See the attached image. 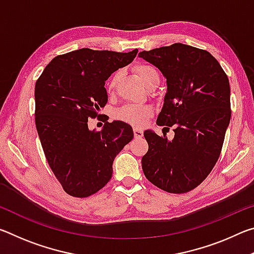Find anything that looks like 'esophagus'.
I'll return each mask as SVG.
<instances>
[{"label":"esophagus","mask_w":254,"mask_h":254,"mask_svg":"<svg viewBox=\"0 0 254 254\" xmlns=\"http://www.w3.org/2000/svg\"><path fill=\"white\" fill-rule=\"evenodd\" d=\"M133 133H134V136L135 137H141L143 135V131L141 130L139 127H134L133 128Z\"/></svg>","instance_id":"34e87169"}]
</instances>
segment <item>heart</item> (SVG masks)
<instances>
[{
	"mask_svg": "<svg viewBox=\"0 0 254 254\" xmlns=\"http://www.w3.org/2000/svg\"><path fill=\"white\" fill-rule=\"evenodd\" d=\"M134 70L140 77L142 83L149 87L150 85L154 83L156 80L160 79L158 70L151 65L148 64H139L134 67ZM120 77V72L117 71L111 76V78L107 81L106 89L109 93H112L117 87L118 80ZM152 113L151 106L149 105H141V104H127L119 110L115 111V118L120 121L131 124V126L141 127L143 126L145 121L149 119Z\"/></svg>",
	"mask_w": 254,
	"mask_h": 254,
	"instance_id": "b5f03b06",
	"label": "heart"
}]
</instances>
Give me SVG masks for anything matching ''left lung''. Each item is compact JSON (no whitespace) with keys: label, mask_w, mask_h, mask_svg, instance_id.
I'll list each match as a JSON object with an SVG mask.
<instances>
[{"label":"left lung","mask_w":254,"mask_h":254,"mask_svg":"<svg viewBox=\"0 0 254 254\" xmlns=\"http://www.w3.org/2000/svg\"><path fill=\"white\" fill-rule=\"evenodd\" d=\"M139 57L167 79L157 124L175 132L168 140L166 133L144 131V176L165 191L187 192L203 183L220 158L231 120L229 78L208 51L184 44L141 51Z\"/></svg>","instance_id":"8db88e82"}]
</instances>
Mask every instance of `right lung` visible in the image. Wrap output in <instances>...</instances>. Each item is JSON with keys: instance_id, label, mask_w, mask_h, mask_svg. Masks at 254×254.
<instances>
[{"instance_id": "obj_1", "label": "right lung", "mask_w": 254, "mask_h": 254, "mask_svg": "<svg viewBox=\"0 0 254 254\" xmlns=\"http://www.w3.org/2000/svg\"><path fill=\"white\" fill-rule=\"evenodd\" d=\"M130 53L83 48L55 57L36 83V127L47 161L68 195L88 197L110 182L114 158L133 139L131 126L89 130L107 103L105 80L133 62Z\"/></svg>"}]
</instances>
